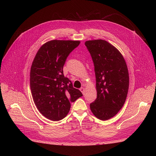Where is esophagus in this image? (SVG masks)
Masks as SVG:
<instances>
[{
  "label": "esophagus",
  "mask_w": 156,
  "mask_h": 156,
  "mask_svg": "<svg viewBox=\"0 0 156 156\" xmlns=\"http://www.w3.org/2000/svg\"><path fill=\"white\" fill-rule=\"evenodd\" d=\"M80 90H81V92L83 93V94H84V92H85V90H84V88L81 87V88H80Z\"/></svg>",
  "instance_id": "esophagus-1"
}]
</instances>
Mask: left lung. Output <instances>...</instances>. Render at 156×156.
<instances>
[{
  "label": "left lung",
  "mask_w": 156,
  "mask_h": 156,
  "mask_svg": "<svg viewBox=\"0 0 156 156\" xmlns=\"http://www.w3.org/2000/svg\"><path fill=\"white\" fill-rule=\"evenodd\" d=\"M85 45L93 61L97 98L90 104L94 116L107 120L115 116L126 101L129 73L119 51L105 40H90Z\"/></svg>",
  "instance_id": "obj_1"
}]
</instances>
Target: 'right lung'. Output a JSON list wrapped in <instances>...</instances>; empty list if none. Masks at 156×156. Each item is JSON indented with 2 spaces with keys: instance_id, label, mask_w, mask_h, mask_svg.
I'll list each match as a JSON object with an SVG mask.
<instances>
[{
  "instance_id": "obj_1",
  "label": "right lung",
  "mask_w": 156,
  "mask_h": 156,
  "mask_svg": "<svg viewBox=\"0 0 156 156\" xmlns=\"http://www.w3.org/2000/svg\"><path fill=\"white\" fill-rule=\"evenodd\" d=\"M79 41L51 40L37 52L30 69V85L34 103L42 115L53 121L66 116L70 103L83 96L65 77L63 67Z\"/></svg>"
}]
</instances>
